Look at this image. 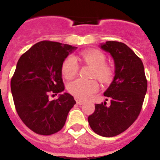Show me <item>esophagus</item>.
Returning <instances> with one entry per match:
<instances>
[{"label": "esophagus", "mask_w": 160, "mask_h": 160, "mask_svg": "<svg viewBox=\"0 0 160 160\" xmlns=\"http://www.w3.org/2000/svg\"><path fill=\"white\" fill-rule=\"evenodd\" d=\"M76 102H77V103L78 105H82V104H83L84 101L81 100V99H78V98H76Z\"/></svg>", "instance_id": "obj_1"}]
</instances>
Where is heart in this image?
<instances>
[{
	"instance_id": "heart-1",
	"label": "heart",
	"mask_w": 160,
	"mask_h": 160,
	"mask_svg": "<svg viewBox=\"0 0 160 160\" xmlns=\"http://www.w3.org/2000/svg\"><path fill=\"white\" fill-rule=\"evenodd\" d=\"M81 59L84 63L93 67L92 77L97 78L103 83H108L111 81L114 71L109 65L106 64L107 58L102 52L98 50H88L80 53ZM79 70V65L74 57L69 56L64 60L62 65V72L66 79L73 78L77 75ZM98 89V84L96 80H85L77 79L71 82L68 86L70 94L81 99L89 98L92 94Z\"/></svg>"
}]
</instances>
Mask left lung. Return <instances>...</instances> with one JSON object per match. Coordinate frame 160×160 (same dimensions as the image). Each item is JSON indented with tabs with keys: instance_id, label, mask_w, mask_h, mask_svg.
<instances>
[{
	"instance_id": "1",
	"label": "left lung",
	"mask_w": 160,
	"mask_h": 160,
	"mask_svg": "<svg viewBox=\"0 0 160 160\" xmlns=\"http://www.w3.org/2000/svg\"><path fill=\"white\" fill-rule=\"evenodd\" d=\"M114 58L115 76L104 92L107 102L95 104L88 123L95 133L105 137H115L125 131L141 113L148 82L142 61L125 43L108 41L100 46ZM108 99H107V101Z\"/></svg>"
}]
</instances>
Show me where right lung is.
<instances>
[{
  "instance_id": "obj_1",
  "label": "right lung",
  "mask_w": 160,
  "mask_h": 160,
  "mask_svg": "<svg viewBox=\"0 0 160 160\" xmlns=\"http://www.w3.org/2000/svg\"><path fill=\"white\" fill-rule=\"evenodd\" d=\"M77 47L51 41L36 43L16 65L11 91L17 114L35 133L48 136L63 128L68 112L76 104L68 93L50 101V95L65 90L62 75L64 60Z\"/></svg>"
}]
</instances>
